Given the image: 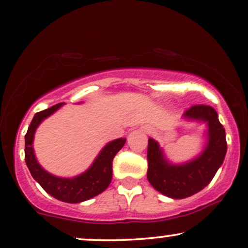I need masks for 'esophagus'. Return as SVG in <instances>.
<instances>
[{
	"mask_svg": "<svg viewBox=\"0 0 248 248\" xmlns=\"http://www.w3.org/2000/svg\"><path fill=\"white\" fill-rule=\"evenodd\" d=\"M143 128H144V130H145V132H150V129H149V127L145 126V127H143Z\"/></svg>",
	"mask_w": 248,
	"mask_h": 248,
	"instance_id": "esophagus-1",
	"label": "esophagus"
}]
</instances>
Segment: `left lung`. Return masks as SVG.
Instances as JSON below:
<instances>
[{"label": "left lung", "mask_w": 248, "mask_h": 248, "mask_svg": "<svg viewBox=\"0 0 248 248\" xmlns=\"http://www.w3.org/2000/svg\"><path fill=\"white\" fill-rule=\"evenodd\" d=\"M189 120L207 122L208 144L203 153L192 162L173 165L164 157L154 139L148 143V180L159 193L172 199L192 196L210 184L223 164L226 149L225 129L218 114L209 105H194L184 113Z\"/></svg>", "instance_id": "1"}]
</instances>
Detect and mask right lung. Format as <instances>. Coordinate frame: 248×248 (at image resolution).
Returning <instances> with one entry per match:
<instances>
[{
	"mask_svg": "<svg viewBox=\"0 0 248 248\" xmlns=\"http://www.w3.org/2000/svg\"><path fill=\"white\" fill-rule=\"evenodd\" d=\"M63 105V103L35 113L25 135V163L32 177L49 195L67 203H79L103 193L112 181V162L115 155L126 143V139H118L107 143L90 169L75 178H59L50 174L39 165L34 156L33 137L41 121L48 118Z\"/></svg>",
	"mask_w": 248,
	"mask_h": 248,
	"instance_id": "right-lung-1",
	"label": "right lung"
}]
</instances>
